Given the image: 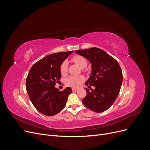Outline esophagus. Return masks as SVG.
Listing matches in <instances>:
<instances>
[{
    "mask_svg": "<svg viewBox=\"0 0 150 150\" xmlns=\"http://www.w3.org/2000/svg\"><path fill=\"white\" fill-rule=\"evenodd\" d=\"M72 91H73V92H75V91H77L78 90V89L73 88H72Z\"/></svg>",
    "mask_w": 150,
    "mask_h": 150,
    "instance_id": "1",
    "label": "esophagus"
}]
</instances>
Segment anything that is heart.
Instances as JSON below:
<instances>
[{"mask_svg":"<svg viewBox=\"0 0 150 150\" xmlns=\"http://www.w3.org/2000/svg\"><path fill=\"white\" fill-rule=\"evenodd\" d=\"M72 61L78 64L81 68H85L87 66V61L86 58L81 55H74L71 58ZM67 70V62L64 61L62 62L60 66V71L62 74H65ZM84 80L83 76H71L66 79V84L68 86L77 88L80 86Z\"/></svg>","mask_w":150,"mask_h":150,"instance_id":"obj_1","label":"heart"}]
</instances>
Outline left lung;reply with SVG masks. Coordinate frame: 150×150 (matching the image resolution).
<instances>
[{
	"label": "left lung",
	"instance_id": "8db88e82",
	"mask_svg": "<svg viewBox=\"0 0 150 150\" xmlns=\"http://www.w3.org/2000/svg\"><path fill=\"white\" fill-rule=\"evenodd\" d=\"M92 64V72L86 82L90 89L83 99L84 105L96 112L107 110L117 98L122 81V73L119 63L103 50L97 47L78 50ZM94 86L95 89L90 88Z\"/></svg>",
	"mask_w": 150,
	"mask_h": 150
}]
</instances>
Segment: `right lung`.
<instances>
[{
  "label": "right lung",
  "instance_id": "obj_1",
  "mask_svg": "<svg viewBox=\"0 0 150 150\" xmlns=\"http://www.w3.org/2000/svg\"><path fill=\"white\" fill-rule=\"evenodd\" d=\"M73 51L59 52L44 57L32 66L26 79V90L34 106L42 114L51 116L64 108L71 88L59 91L55 85L61 79L60 66Z\"/></svg>",
  "mask_w": 150,
  "mask_h": 150
}]
</instances>
